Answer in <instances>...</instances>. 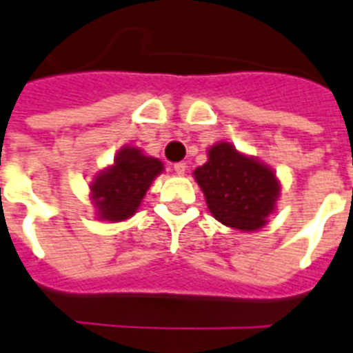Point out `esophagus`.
Masks as SVG:
<instances>
[{
  "label": "esophagus",
  "mask_w": 353,
  "mask_h": 353,
  "mask_svg": "<svg viewBox=\"0 0 353 353\" xmlns=\"http://www.w3.org/2000/svg\"><path fill=\"white\" fill-rule=\"evenodd\" d=\"M174 172H176L177 176H183V174L187 172V165H185V163H176V165H174Z\"/></svg>",
  "instance_id": "34e87169"
}]
</instances>
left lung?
<instances>
[{
  "mask_svg": "<svg viewBox=\"0 0 353 353\" xmlns=\"http://www.w3.org/2000/svg\"><path fill=\"white\" fill-rule=\"evenodd\" d=\"M210 214L238 231H258L268 223L280 194L274 172L229 143L209 150V161L194 170Z\"/></svg>",
  "mask_w": 353,
  "mask_h": 353,
  "instance_id": "8db88e82",
  "label": "left lung"
}]
</instances>
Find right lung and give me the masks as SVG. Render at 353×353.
<instances>
[{
  "mask_svg": "<svg viewBox=\"0 0 353 353\" xmlns=\"http://www.w3.org/2000/svg\"><path fill=\"white\" fill-rule=\"evenodd\" d=\"M163 172V163L139 148L124 146L115 163L91 183V198L101 220L122 221L137 212L152 181Z\"/></svg>",
  "mask_w": 353,
  "mask_h": 353,
  "instance_id": "1",
  "label": "right lung"
}]
</instances>
